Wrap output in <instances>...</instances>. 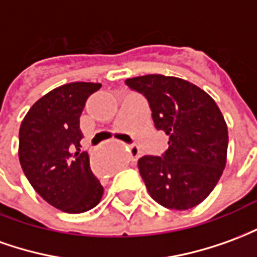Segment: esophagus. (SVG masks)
I'll return each mask as SVG.
<instances>
[{
	"mask_svg": "<svg viewBox=\"0 0 257 257\" xmlns=\"http://www.w3.org/2000/svg\"><path fill=\"white\" fill-rule=\"evenodd\" d=\"M129 153H131V157L134 158V160H138L140 156V151H139V147L136 145H131L129 146Z\"/></svg>",
	"mask_w": 257,
	"mask_h": 257,
	"instance_id": "obj_1",
	"label": "esophagus"
}]
</instances>
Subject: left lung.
Instances as JSON below:
<instances>
[{
	"mask_svg": "<svg viewBox=\"0 0 257 257\" xmlns=\"http://www.w3.org/2000/svg\"><path fill=\"white\" fill-rule=\"evenodd\" d=\"M125 84L145 96L156 128L169 136L161 157L138 161L151 198L176 210L201 204L215 189L227 160L228 132L215 100L186 79L161 74L128 78Z\"/></svg>",
	"mask_w": 257,
	"mask_h": 257,
	"instance_id": "8db88e82",
	"label": "left lung"
}]
</instances>
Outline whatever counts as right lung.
<instances>
[{"label": "right lung", "instance_id": "add662e5", "mask_svg": "<svg viewBox=\"0 0 257 257\" xmlns=\"http://www.w3.org/2000/svg\"><path fill=\"white\" fill-rule=\"evenodd\" d=\"M101 84L71 82L37 100L19 131V161L33 189L55 208L82 213L100 202L103 186L81 150L79 117Z\"/></svg>", "mask_w": 257, "mask_h": 257}]
</instances>
